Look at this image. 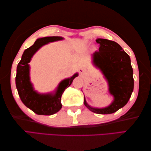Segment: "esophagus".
<instances>
[{"mask_svg":"<svg viewBox=\"0 0 151 151\" xmlns=\"http://www.w3.org/2000/svg\"><path fill=\"white\" fill-rule=\"evenodd\" d=\"M79 72H80V73H81V74H82L84 72V69H83V68H82V67H81V68L79 69Z\"/></svg>","mask_w":151,"mask_h":151,"instance_id":"34e87169","label":"esophagus"}]
</instances>
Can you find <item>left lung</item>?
<instances>
[{
    "label": "left lung",
    "instance_id": "8db88e82",
    "mask_svg": "<svg viewBox=\"0 0 151 151\" xmlns=\"http://www.w3.org/2000/svg\"><path fill=\"white\" fill-rule=\"evenodd\" d=\"M98 51L92 54L93 63L103 73L109 84V91L114 100L108 107L93 108L84 98V104L89 110L98 114H110L127 104L134 89L133 69L130 58L117 43L98 38Z\"/></svg>",
    "mask_w": 151,
    "mask_h": 151
}]
</instances>
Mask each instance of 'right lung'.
<instances>
[{"instance_id": "obj_1", "label": "right lung", "mask_w": 151, "mask_h": 151, "mask_svg": "<svg viewBox=\"0 0 151 151\" xmlns=\"http://www.w3.org/2000/svg\"><path fill=\"white\" fill-rule=\"evenodd\" d=\"M63 39L62 37L59 36L39 38L35 41L32 46L24 51L21 60L18 63L15 77L18 94L23 104L36 114L50 115L58 111L62 107L61 98L63 91L72 84L74 78L78 76V73H75L70 78L63 80L60 83L54 94L38 93L34 90L31 84L28 63L34 54L45 45Z\"/></svg>"}]
</instances>
